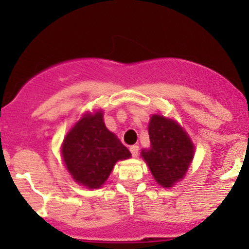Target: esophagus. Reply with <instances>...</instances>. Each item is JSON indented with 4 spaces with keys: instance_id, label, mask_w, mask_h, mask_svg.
Returning a JSON list of instances; mask_svg holds the SVG:
<instances>
[{
    "instance_id": "34e87169",
    "label": "esophagus",
    "mask_w": 249,
    "mask_h": 249,
    "mask_svg": "<svg viewBox=\"0 0 249 249\" xmlns=\"http://www.w3.org/2000/svg\"><path fill=\"white\" fill-rule=\"evenodd\" d=\"M130 152H131L132 157H137V154H139V145H131L130 147Z\"/></svg>"
}]
</instances>
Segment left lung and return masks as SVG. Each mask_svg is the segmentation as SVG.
I'll list each match as a JSON object with an SVG mask.
<instances>
[{
	"mask_svg": "<svg viewBox=\"0 0 249 249\" xmlns=\"http://www.w3.org/2000/svg\"><path fill=\"white\" fill-rule=\"evenodd\" d=\"M150 149L143 150L152 175L160 185L170 188L182 179L194 155V145L184 130L162 115H153L148 126Z\"/></svg>",
	"mask_w": 249,
	"mask_h": 249,
	"instance_id": "1",
	"label": "left lung"
}]
</instances>
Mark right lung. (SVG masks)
<instances>
[{"mask_svg":"<svg viewBox=\"0 0 249 249\" xmlns=\"http://www.w3.org/2000/svg\"><path fill=\"white\" fill-rule=\"evenodd\" d=\"M102 112L87 114L72 127L62 144L67 170L79 184L100 188L118 160L131 157L125 145L108 131Z\"/></svg>","mask_w":249,"mask_h":249,"instance_id":"obj_1","label":"right lung"}]
</instances>
